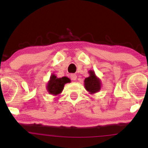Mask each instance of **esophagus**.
<instances>
[{
	"label": "esophagus",
	"instance_id": "1",
	"mask_svg": "<svg viewBox=\"0 0 148 148\" xmlns=\"http://www.w3.org/2000/svg\"><path fill=\"white\" fill-rule=\"evenodd\" d=\"M70 77H71V79L73 80V81H76V79H77V76H76V74H71Z\"/></svg>",
	"mask_w": 148,
	"mask_h": 148
}]
</instances>
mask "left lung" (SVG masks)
<instances>
[{
    "mask_svg": "<svg viewBox=\"0 0 148 148\" xmlns=\"http://www.w3.org/2000/svg\"><path fill=\"white\" fill-rule=\"evenodd\" d=\"M89 76L84 80V87L90 94H95L98 92L101 87V80L96 76L95 73L93 70H90Z\"/></svg>",
    "mask_w": 148,
    "mask_h": 148,
    "instance_id": "1",
    "label": "left lung"
}]
</instances>
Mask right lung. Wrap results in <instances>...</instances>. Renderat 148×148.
Returning <instances> with one entry per match:
<instances>
[{
  "label": "right lung",
  "instance_id": "1",
  "mask_svg": "<svg viewBox=\"0 0 148 148\" xmlns=\"http://www.w3.org/2000/svg\"><path fill=\"white\" fill-rule=\"evenodd\" d=\"M70 82L71 80L66 76L58 78L55 74H52L50 76V79L47 83V90L49 94L56 96L62 92L64 89V85Z\"/></svg>",
  "mask_w": 148,
  "mask_h": 148
}]
</instances>
